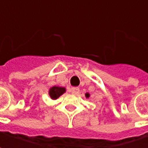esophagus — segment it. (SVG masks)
I'll return each mask as SVG.
<instances>
[{
  "label": "esophagus",
  "mask_w": 148,
  "mask_h": 148,
  "mask_svg": "<svg viewBox=\"0 0 148 148\" xmlns=\"http://www.w3.org/2000/svg\"><path fill=\"white\" fill-rule=\"evenodd\" d=\"M79 91H80V89L78 87H72L71 89V92L74 95H77L79 93Z\"/></svg>",
  "instance_id": "34e87169"
}]
</instances>
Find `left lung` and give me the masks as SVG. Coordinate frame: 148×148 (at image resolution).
Listing matches in <instances>:
<instances>
[{"mask_svg": "<svg viewBox=\"0 0 148 148\" xmlns=\"http://www.w3.org/2000/svg\"><path fill=\"white\" fill-rule=\"evenodd\" d=\"M86 97H87V98H88L89 96H90V95H89L88 93H86Z\"/></svg>", "mask_w": 148, "mask_h": 148, "instance_id": "left-lung-1", "label": "left lung"}]
</instances>
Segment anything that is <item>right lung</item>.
<instances>
[{
    "instance_id": "1",
    "label": "right lung",
    "mask_w": 148,
    "mask_h": 148,
    "mask_svg": "<svg viewBox=\"0 0 148 148\" xmlns=\"http://www.w3.org/2000/svg\"><path fill=\"white\" fill-rule=\"evenodd\" d=\"M66 91V89L64 87H60V86H53L49 90V95L53 99H58L60 95L63 94Z\"/></svg>"
}]
</instances>
